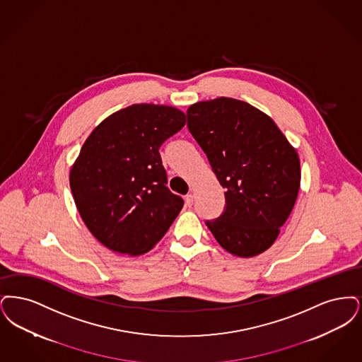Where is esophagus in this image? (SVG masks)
Listing matches in <instances>:
<instances>
[{"mask_svg": "<svg viewBox=\"0 0 362 362\" xmlns=\"http://www.w3.org/2000/svg\"><path fill=\"white\" fill-rule=\"evenodd\" d=\"M193 199H194V196L192 193H189V194L185 196V203H187L188 206H192V204H193Z\"/></svg>", "mask_w": 362, "mask_h": 362, "instance_id": "obj_1", "label": "esophagus"}]
</instances>
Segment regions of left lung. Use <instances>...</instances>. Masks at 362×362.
Returning a JSON list of instances; mask_svg holds the SVG:
<instances>
[{"mask_svg":"<svg viewBox=\"0 0 362 362\" xmlns=\"http://www.w3.org/2000/svg\"><path fill=\"white\" fill-rule=\"evenodd\" d=\"M192 136L226 189L221 216L205 221L238 257L267 250L288 219L300 187V160L274 122L247 103L221 97L187 110Z\"/></svg>","mask_w":362,"mask_h":362,"instance_id":"8db88e82","label":"left lung"}]
</instances>
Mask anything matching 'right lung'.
I'll return each mask as SVG.
<instances>
[{
	"mask_svg": "<svg viewBox=\"0 0 362 362\" xmlns=\"http://www.w3.org/2000/svg\"><path fill=\"white\" fill-rule=\"evenodd\" d=\"M185 126L166 105L135 104L110 115L83 143L70 188L89 231L112 252L153 249L184 206L166 187L159 147Z\"/></svg>",
	"mask_w": 362,
	"mask_h": 362,
	"instance_id": "1",
	"label": "right lung"
}]
</instances>
